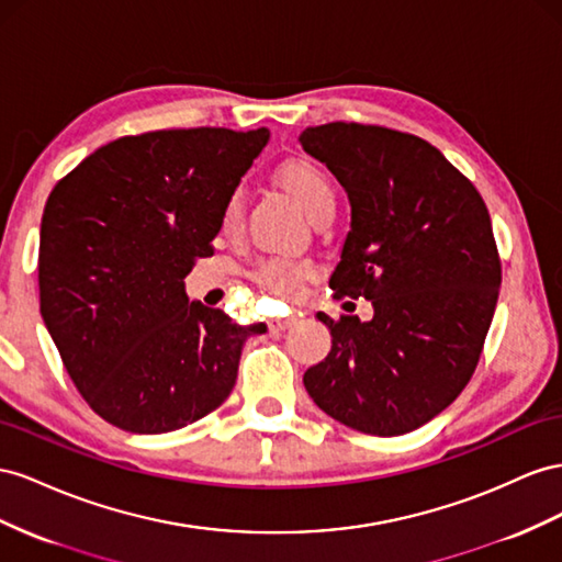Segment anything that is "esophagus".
I'll list each match as a JSON object with an SVG mask.
<instances>
[{
	"label": "esophagus",
	"mask_w": 562,
	"mask_h": 562,
	"mask_svg": "<svg viewBox=\"0 0 562 562\" xmlns=\"http://www.w3.org/2000/svg\"><path fill=\"white\" fill-rule=\"evenodd\" d=\"M300 316H302V314H288V316L271 318V322H269V328H271V330H285L288 326H293Z\"/></svg>",
	"instance_id": "obj_1"
}]
</instances>
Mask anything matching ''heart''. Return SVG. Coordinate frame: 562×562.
I'll use <instances>...</instances> for the list:
<instances>
[{"label": "heart", "instance_id": "b5f03b06", "mask_svg": "<svg viewBox=\"0 0 562 562\" xmlns=\"http://www.w3.org/2000/svg\"><path fill=\"white\" fill-rule=\"evenodd\" d=\"M279 184L293 195L312 220L324 215H333L338 203V189L333 184L330 175L307 158H295L283 162L277 172ZM244 229V199L240 193H232L224 201L222 215H220V232L226 238H234ZM312 274V267L305 262L281 260V257H271L252 269V281L257 285L267 288V291L291 297L300 291Z\"/></svg>", "mask_w": 562, "mask_h": 562}]
</instances>
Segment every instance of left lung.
I'll return each mask as SVG.
<instances>
[{
    "mask_svg": "<svg viewBox=\"0 0 562 562\" xmlns=\"http://www.w3.org/2000/svg\"><path fill=\"white\" fill-rule=\"evenodd\" d=\"M300 144L345 187L352 229L333 297H367L371 322L316 316L333 347L305 371L330 418L367 435L426 426L475 373L502 285L480 191L416 134L381 125L307 127Z\"/></svg>",
    "mask_w": 562,
    "mask_h": 562,
    "instance_id": "left-lung-1",
    "label": "left lung"
}]
</instances>
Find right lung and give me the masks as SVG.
I'll list each match as a JSON object with an SVG mask.
<instances>
[{
    "label": "right lung",
    "mask_w": 562,
    "mask_h": 562,
    "mask_svg": "<svg viewBox=\"0 0 562 562\" xmlns=\"http://www.w3.org/2000/svg\"><path fill=\"white\" fill-rule=\"evenodd\" d=\"M267 139L265 127L120 136L49 193L40 312L70 381L111 426L160 435L215 412L234 390L240 345L267 330L184 293Z\"/></svg>",
    "instance_id": "right-lung-1"
}]
</instances>
